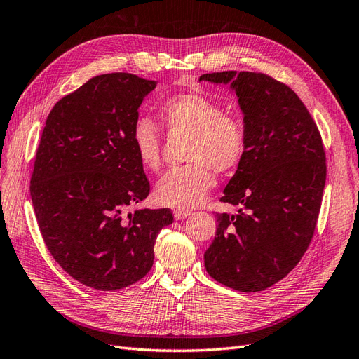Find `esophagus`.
<instances>
[{
	"mask_svg": "<svg viewBox=\"0 0 359 359\" xmlns=\"http://www.w3.org/2000/svg\"><path fill=\"white\" fill-rule=\"evenodd\" d=\"M173 215H175L177 220H182L190 215V210H175L173 211Z\"/></svg>",
	"mask_w": 359,
	"mask_h": 359,
	"instance_id": "1",
	"label": "esophagus"
}]
</instances>
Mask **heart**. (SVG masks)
<instances>
[{
  "instance_id": "obj_1",
  "label": "heart",
  "mask_w": 359,
  "mask_h": 359,
  "mask_svg": "<svg viewBox=\"0 0 359 359\" xmlns=\"http://www.w3.org/2000/svg\"><path fill=\"white\" fill-rule=\"evenodd\" d=\"M158 124L172 135L190 137L186 153L189 165L170 169L156 186V198L172 208L198 206L214 186V172H233L247 153V130L243 119L223 112V106L198 91L173 94L157 107ZM135 154L148 170L161 165L158 127L137 119L132 128Z\"/></svg>"
}]
</instances>
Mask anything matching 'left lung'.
Returning <instances> with one entry per match:
<instances>
[{"instance_id":"left-lung-1","label":"left lung","mask_w":359,"mask_h":359,"mask_svg":"<svg viewBox=\"0 0 359 359\" xmlns=\"http://www.w3.org/2000/svg\"><path fill=\"white\" fill-rule=\"evenodd\" d=\"M229 83L244 114L247 153L220 202L238 214H217L205 268L215 281L260 292L298 265L316 231L327 180L319 128L289 86L260 72L202 74Z\"/></svg>"}]
</instances>
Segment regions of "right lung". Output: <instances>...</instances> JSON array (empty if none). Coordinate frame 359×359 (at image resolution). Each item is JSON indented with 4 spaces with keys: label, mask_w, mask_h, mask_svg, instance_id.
<instances>
[{
    "label": "right lung",
    "mask_w": 359,
    "mask_h": 359,
    "mask_svg": "<svg viewBox=\"0 0 359 359\" xmlns=\"http://www.w3.org/2000/svg\"><path fill=\"white\" fill-rule=\"evenodd\" d=\"M154 81L132 73L95 76L53 106L31 175V201L49 253L69 276L118 290L148 274L169 208L136 210L149 181L132 144Z\"/></svg>",
    "instance_id": "right-lung-1"
}]
</instances>
